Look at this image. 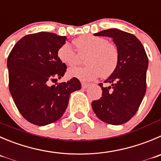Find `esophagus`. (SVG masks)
<instances>
[{"instance_id":"34e87169","label":"esophagus","mask_w":161,"mask_h":161,"mask_svg":"<svg viewBox=\"0 0 161 161\" xmlns=\"http://www.w3.org/2000/svg\"><path fill=\"white\" fill-rule=\"evenodd\" d=\"M81 85H82V88H88V87H89L90 84L85 83V82H82Z\"/></svg>"}]
</instances>
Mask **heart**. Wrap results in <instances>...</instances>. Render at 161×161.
Instances as JSON below:
<instances>
[{"label":"heart","instance_id":"obj_1","mask_svg":"<svg viewBox=\"0 0 161 161\" xmlns=\"http://www.w3.org/2000/svg\"><path fill=\"white\" fill-rule=\"evenodd\" d=\"M73 43L77 53L69 44L65 43L57 50L58 59L63 65L73 67L80 62V56H85L86 65L70 69L68 75L84 81H89L102 76L108 77L118 65L119 50L114 43L103 37L85 34L73 39Z\"/></svg>","mask_w":161,"mask_h":161}]
</instances>
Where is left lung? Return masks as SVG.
<instances>
[{
  "instance_id": "1",
  "label": "left lung",
  "mask_w": 161,
  "mask_h": 161,
  "mask_svg": "<svg viewBox=\"0 0 161 161\" xmlns=\"http://www.w3.org/2000/svg\"><path fill=\"white\" fill-rule=\"evenodd\" d=\"M97 36L112 38L119 58L114 73L104 81L102 97L92 103L95 114L103 122L121 125L132 119L138 110L146 91L148 59L143 45L133 34L116 28L101 31Z\"/></svg>"
}]
</instances>
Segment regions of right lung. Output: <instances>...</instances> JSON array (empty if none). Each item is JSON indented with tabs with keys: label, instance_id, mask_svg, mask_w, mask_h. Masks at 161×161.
Listing matches in <instances>:
<instances>
[{
	"label": "right lung",
	"instance_id": "right-lung-1",
	"mask_svg": "<svg viewBox=\"0 0 161 161\" xmlns=\"http://www.w3.org/2000/svg\"><path fill=\"white\" fill-rule=\"evenodd\" d=\"M66 39L50 32L31 34L19 39L8 57L9 91L19 113L31 123L46 125L58 120L70 94L81 88L75 77L50 85L66 72L57 57Z\"/></svg>",
	"mask_w": 161,
	"mask_h": 161
}]
</instances>
